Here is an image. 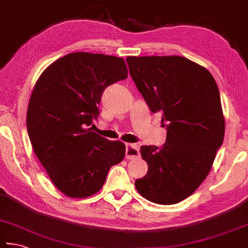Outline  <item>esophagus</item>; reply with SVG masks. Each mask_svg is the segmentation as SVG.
<instances>
[{
    "label": "esophagus",
    "mask_w": 248,
    "mask_h": 248,
    "mask_svg": "<svg viewBox=\"0 0 248 248\" xmlns=\"http://www.w3.org/2000/svg\"><path fill=\"white\" fill-rule=\"evenodd\" d=\"M140 156V151L137 144H127L125 145V158L133 159Z\"/></svg>",
    "instance_id": "obj_1"
}]
</instances>
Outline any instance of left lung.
Here are the masks:
<instances>
[{
    "label": "left lung",
    "instance_id": "obj_1",
    "mask_svg": "<svg viewBox=\"0 0 248 248\" xmlns=\"http://www.w3.org/2000/svg\"><path fill=\"white\" fill-rule=\"evenodd\" d=\"M130 75L167 129L164 145L141 146L147 173L138 192L155 204L172 205L192 195L207 178L222 145L226 123L213 76L186 57L128 56Z\"/></svg>",
    "mask_w": 248,
    "mask_h": 248
}]
</instances>
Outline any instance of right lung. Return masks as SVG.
I'll return each instance as SVG.
<instances>
[{
    "label": "right lung",
    "instance_id": "add662e5",
    "mask_svg": "<svg viewBox=\"0 0 248 248\" xmlns=\"http://www.w3.org/2000/svg\"><path fill=\"white\" fill-rule=\"evenodd\" d=\"M128 77L124 58L70 53L40 76L27 110L34 154L58 191L71 199L92 196L104 186L111 166L125 154L120 141L93 132V118L108 85Z\"/></svg>",
    "mask_w": 248,
    "mask_h": 248
}]
</instances>
